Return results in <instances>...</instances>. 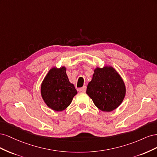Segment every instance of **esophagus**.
Listing matches in <instances>:
<instances>
[{
	"label": "esophagus",
	"instance_id": "esophagus-1",
	"mask_svg": "<svg viewBox=\"0 0 157 157\" xmlns=\"http://www.w3.org/2000/svg\"><path fill=\"white\" fill-rule=\"evenodd\" d=\"M78 90H79V92H86V87L83 86L82 88H80L78 89Z\"/></svg>",
	"mask_w": 157,
	"mask_h": 157
}]
</instances>
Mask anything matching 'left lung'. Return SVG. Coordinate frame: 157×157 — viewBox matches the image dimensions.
<instances>
[{"label": "left lung", "instance_id": "left-lung-1", "mask_svg": "<svg viewBox=\"0 0 157 157\" xmlns=\"http://www.w3.org/2000/svg\"><path fill=\"white\" fill-rule=\"evenodd\" d=\"M86 94L98 109L105 112L113 111L124 98L126 88L117 71L111 67H97L87 86Z\"/></svg>", "mask_w": 157, "mask_h": 157}]
</instances>
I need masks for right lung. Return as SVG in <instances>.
I'll return each instance as SVG.
<instances>
[{"instance_id":"obj_1","label":"right lung","mask_w":157,"mask_h":157,"mask_svg":"<svg viewBox=\"0 0 157 157\" xmlns=\"http://www.w3.org/2000/svg\"><path fill=\"white\" fill-rule=\"evenodd\" d=\"M77 94L74 85L69 81L65 67L52 68L41 85V95L44 102L56 111L67 108Z\"/></svg>"}]
</instances>
